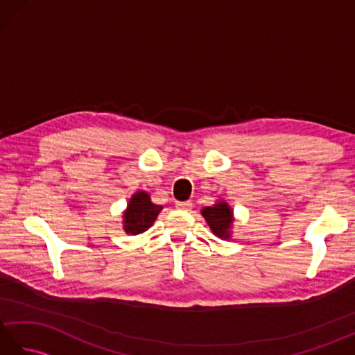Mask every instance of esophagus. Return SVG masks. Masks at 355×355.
<instances>
[{"label":"esophagus","mask_w":355,"mask_h":355,"mask_svg":"<svg viewBox=\"0 0 355 355\" xmlns=\"http://www.w3.org/2000/svg\"><path fill=\"white\" fill-rule=\"evenodd\" d=\"M175 206H177V209L187 210L192 207V201H175Z\"/></svg>","instance_id":"34e87169"}]
</instances>
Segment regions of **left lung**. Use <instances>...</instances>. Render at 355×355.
<instances>
[{"instance_id": "1", "label": "left lung", "mask_w": 355, "mask_h": 355, "mask_svg": "<svg viewBox=\"0 0 355 355\" xmlns=\"http://www.w3.org/2000/svg\"><path fill=\"white\" fill-rule=\"evenodd\" d=\"M201 215L205 216L210 230H212L218 238L221 239L230 238V229L233 224V210L227 202L218 201L216 205L202 209Z\"/></svg>"}]
</instances>
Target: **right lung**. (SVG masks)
Here are the masks:
<instances>
[{
    "label": "right lung",
    "mask_w": 355,
    "mask_h": 355,
    "mask_svg": "<svg viewBox=\"0 0 355 355\" xmlns=\"http://www.w3.org/2000/svg\"><path fill=\"white\" fill-rule=\"evenodd\" d=\"M162 209V206L150 201L148 192H135L123 212V230L128 235H139L146 232L154 224Z\"/></svg>",
    "instance_id": "obj_1"
}]
</instances>
